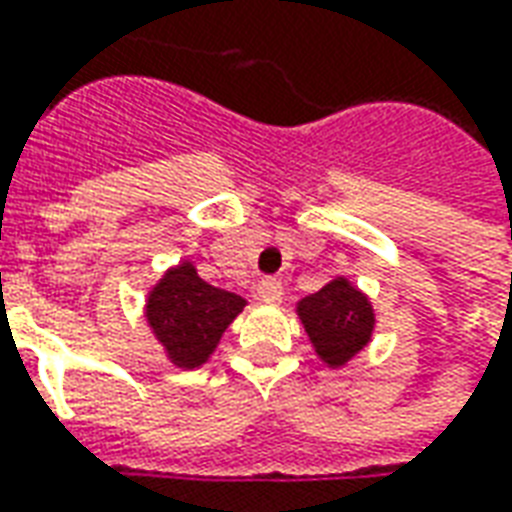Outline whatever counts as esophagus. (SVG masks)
<instances>
[{"label": "esophagus", "mask_w": 512, "mask_h": 512, "mask_svg": "<svg viewBox=\"0 0 512 512\" xmlns=\"http://www.w3.org/2000/svg\"><path fill=\"white\" fill-rule=\"evenodd\" d=\"M257 299L266 301V304H274V301L282 299V282L277 277H266L257 282Z\"/></svg>", "instance_id": "obj_1"}]
</instances>
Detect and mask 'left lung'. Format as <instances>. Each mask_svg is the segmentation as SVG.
<instances>
[{
  "label": "left lung",
  "mask_w": 512,
  "mask_h": 512,
  "mask_svg": "<svg viewBox=\"0 0 512 512\" xmlns=\"http://www.w3.org/2000/svg\"><path fill=\"white\" fill-rule=\"evenodd\" d=\"M304 332L315 354L329 367L351 362L373 337L376 312L365 293L345 277H334L318 293H310L296 304Z\"/></svg>",
  "instance_id": "1"
}]
</instances>
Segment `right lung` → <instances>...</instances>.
Segmentation results:
<instances>
[{
    "instance_id": "1",
    "label": "right lung",
    "mask_w": 512,
    "mask_h": 512,
    "mask_svg": "<svg viewBox=\"0 0 512 512\" xmlns=\"http://www.w3.org/2000/svg\"><path fill=\"white\" fill-rule=\"evenodd\" d=\"M246 301L200 279L191 263L169 268L147 293L145 318L175 367H202Z\"/></svg>"
}]
</instances>
